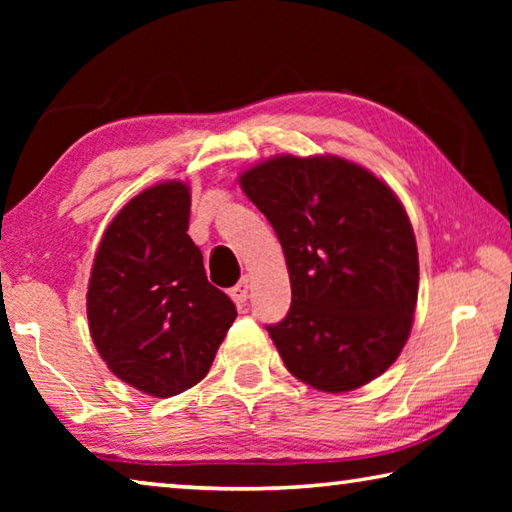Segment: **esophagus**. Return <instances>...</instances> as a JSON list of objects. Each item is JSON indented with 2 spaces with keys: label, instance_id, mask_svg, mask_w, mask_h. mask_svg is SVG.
Returning a JSON list of instances; mask_svg holds the SVG:
<instances>
[{
  "label": "esophagus",
  "instance_id": "34e87169",
  "mask_svg": "<svg viewBox=\"0 0 512 512\" xmlns=\"http://www.w3.org/2000/svg\"><path fill=\"white\" fill-rule=\"evenodd\" d=\"M248 291H250V277L246 275V277H241L235 287L230 289V296L237 302V305H244V302L248 300Z\"/></svg>",
  "mask_w": 512,
  "mask_h": 512
}]
</instances>
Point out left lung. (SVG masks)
Masks as SVG:
<instances>
[{
	"label": "left lung",
	"instance_id": "obj_1",
	"mask_svg": "<svg viewBox=\"0 0 512 512\" xmlns=\"http://www.w3.org/2000/svg\"><path fill=\"white\" fill-rule=\"evenodd\" d=\"M239 183L287 259L291 309L266 329L291 375L345 393L391 368L411 334L420 280L393 189L336 155H277Z\"/></svg>",
	"mask_w": 512,
	"mask_h": 512
}]
</instances>
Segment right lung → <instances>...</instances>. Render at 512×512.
Wrapping results in <instances>:
<instances>
[{
    "label": "right lung",
    "instance_id": "add662e5",
    "mask_svg": "<svg viewBox=\"0 0 512 512\" xmlns=\"http://www.w3.org/2000/svg\"><path fill=\"white\" fill-rule=\"evenodd\" d=\"M189 201L180 180L131 198L103 232L90 273L88 323L101 359L153 397L196 386L237 318L187 235Z\"/></svg>",
    "mask_w": 512,
    "mask_h": 512
}]
</instances>
